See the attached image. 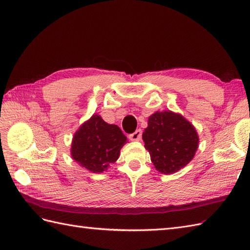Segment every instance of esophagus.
Listing matches in <instances>:
<instances>
[{"label": "esophagus", "instance_id": "esophagus-1", "mask_svg": "<svg viewBox=\"0 0 250 250\" xmlns=\"http://www.w3.org/2000/svg\"><path fill=\"white\" fill-rule=\"evenodd\" d=\"M129 139L131 141H141L142 139V130H136L134 133H132L129 135Z\"/></svg>", "mask_w": 250, "mask_h": 250}]
</instances>
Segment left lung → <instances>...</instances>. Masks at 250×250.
<instances>
[{"label": "left lung", "instance_id": "obj_1", "mask_svg": "<svg viewBox=\"0 0 250 250\" xmlns=\"http://www.w3.org/2000/svg\"><path fill=\"white\" fill-rule=\"evenodd\" d=\"M143 141L157 171L166 175L187 166L199 147V135L192 124L171 110L149 116Z\"/></svg>", "mask_w": 250, "mask_h": 250}]
</instances>
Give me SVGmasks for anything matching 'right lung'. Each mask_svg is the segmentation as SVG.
<instances>
[{
	"instance_id": "obj_1",
	"label": "right lung",
	"mask_w": 250,
	"mask_h": 250,
	"mask_svg": "<svg viewBox=\"0 0 250 250\" xmlns=\"http://www.w3.org/2000/svg\"><path fill=\"white\" fill-rule=\"evenodd\" d=\"M126 141L118 125H109L93 114L74 134L71 156L88 171L102 173L117 161Z\"/></svg>"
}]
</instances>
